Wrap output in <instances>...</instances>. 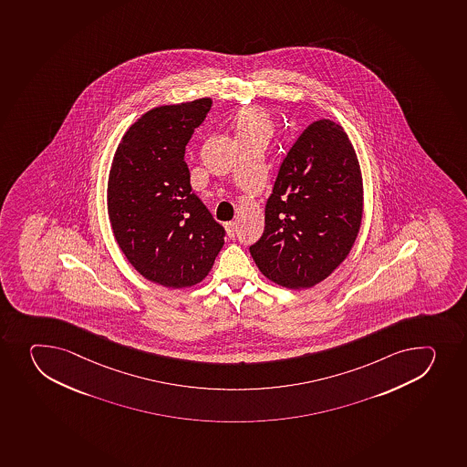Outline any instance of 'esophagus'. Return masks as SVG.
Segmentation results:
<instances>
[{
	"instance_id": "obj_1",
	"label": "esophagus",
	"mask_w": 467,
	"mask_h": 467,
	"mask_svg": "<svg viewBox=\"0 0 467 467\" xmlns=\"http://www.w3.org/2000/svg\"><path fill=\"white\" fill-rule=\"evenodd\" d=\"M225 230L226 234H228V237L230 239H234V236H236V222H226L225 223Z\"/></svg>"
}]
</instances>
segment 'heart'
Segmentation results:
<instances>
[{
  "label": "heart",
  "mask_w": 467,
  "mask_h": 467,
  "mask_svg": "<svg viewBox=\"0 0 467 467\" xmlns=\"http://www.w3.org/2000/svg\"><path fill=\"white\" fill-rule=\"evenodd\" d=\"M234 126H236L237 137L255 134V132L269 134V130H271V121H269L268 116L257 108H245L237 112Z\"/></svg>",
  "instance_id": "heart-1"
}]
</instances>
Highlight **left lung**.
<instances>
[{
	"instance_id": "1",
	"label": "left lung",
	"mask_w": 467,
	"mask_h": 467,
	"mask_svg": "<svg viewBox=\"0 0 467 467\" xmlns=\"http://www.w3.org/2000/svg\"><path fill=\"white\" fill-rule=\"evenodd\" d=\"M362 176L348 135L335 121L307 126L283 160L250 246L264 275L289 289L312 287L344 262L362 219Z\"/></svg>"
}]
</instances>
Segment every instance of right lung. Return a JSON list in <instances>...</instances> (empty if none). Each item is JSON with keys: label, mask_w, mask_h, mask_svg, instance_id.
Listing matches in <instances>:
<instances>
[{"label": "right lung", "mask_w": 467, "mask_h": 467, "mask_svg": "<svg viewBox=\"0 0 467 467\" xmlns=\"http://www.w3.org/2000/svg\"><path fill=\"white\" fill-rule=\"evenodd\" d=\"M203 98L153 108L112 160L108 214L117 244L144 278L180 289L202 282L225 230L192 192L185 146L212 108Z\"/></svg>", "instance_id": "obj_1"}]
</instances>
